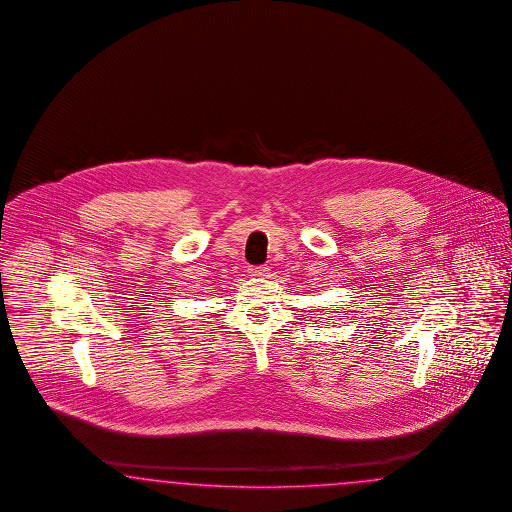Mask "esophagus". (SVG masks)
<instances>
[{
	"instance_id": "esophagus-1",
	"label": "esophagus",
	"mask_w": 512,
	"mask_h": 512,
	"mask_svg": "<svg viewBox=\"0 0 512 512\" xmlns=\"http://www.w3.org/2000/svg\"><path fill=\"white\" fill-rule=\"evenodd\" d=\"M249 276H253V278H266L268 276V272H270V268L268 266H249L248 268Z\"/></svg>"
}]
</instances>
